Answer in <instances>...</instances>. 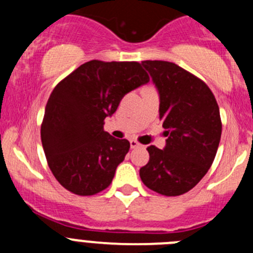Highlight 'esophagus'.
Returning <instances> with one entry per match:
<instances>
[{
    "label": "esophagus",
    "mask_w": 253,
    "mask_h": 253,
    "mask_svg": "<svg viewBox=\"0 0 253 253\" xmlns=\"http://www.w3.org/2000/svg\"><path fill=\"white\" fill-rule=\"evenodd\" d=\"M139 147H142V144H139V143L137 142V140L131 139L130 140V148H139Z\"/></svg>",
    "instance_id": "34e87169"
}]
</instances>
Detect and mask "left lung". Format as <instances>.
<instances>
[{
    "instance_id": "1",
    "label": "left lung",
    "mask_w": 253,
    "mask_h": 253,
    "mask_svg": "<svg viewBox=\"0 0 253 253\" xmlns=\"http://www.w3.org/2000/svg\"><path fill=\"white\" fill-rule=\"evenodd\" d=\"M160 96V119L166 146L147 148L149 161L139 169L143 184L156 193H187L210 169L218 151L222 122L209 87L198 77L165 60H143Z\"/></svg>"
}]
</instances>
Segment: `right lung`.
I'll list each match as a JSON object with an SVG mask.
<instances>
[{
    "mask_svg": "<svg viewBox=\"0 0 253 253\" xmlns=\"http://www.w3.org/2000/svg\"><path fill=\"white\" fill-rule=\"evenodd\" d=\"M148 82L138 62L90 60L54 87L40 135L49 169L64 189L88 196L111 184L130 143L105 131L104 120Z\"/></svg>",
    "mask_w": 253,
    "mask_h": 253,
    "instance_id": "right-lung-1",
    "label": "right lung"
}]
</instances>
